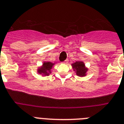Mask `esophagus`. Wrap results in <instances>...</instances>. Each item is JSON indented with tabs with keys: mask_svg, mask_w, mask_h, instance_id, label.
I'll use <instances>...</instances> for the list:
<instances>
[{
	"mask_svg": "<svg viewBox=\"0 0 124 124\" xmlns=\"http://www.w3.org/2000/svg\"><path fill=\"white\" fill-rule=\"evenodd\" d=\"M68 60H64V61H63V63H64V64H66V63H68Z\"/></svg>",
	"mask_w": 124,
	"mask_h": 124,
	"instance_id": "esophagus-1",
	"label": "esophagus"
}]
</instances>
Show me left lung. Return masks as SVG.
Returning <instances> with one entry per match:
<instances>
[{"mask_svg": "<svg viewBox=\"0 0 124 124\" xmlns=\"http://www.w3.org/2000/svg\"><path fill=\"white\" fill-rule=\"evenodd\" d=\"M73 68L76 70V73L78 76L84 77L86 75V72L87 68H85L84 63L82 61H76L75 63L72 64Z\"/></svg>", "mask_w": 124, "mask_h": 124, "instance_id": "left-lung-1", "label": "left lung"}]
</instances>
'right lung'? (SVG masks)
Returning a JSON list of instances; mask_svg holds the SVG:
<instances>
[{"label": "right lung", "mask_w": 124, "mask_h": 124, "mask_svg": "<svg viewBox=\"0 0 124 124\" xmlns=\"http://www.w3.org/2000/svg\"><path fill=\"white\" fill-rule=\"evenodd\" d=\"M53 65L54 64L51 62H44L43 66L38 69V73L44 75H49L51 73V69Z\"/></svg>", "instance_id": "1"}]
</instances>
